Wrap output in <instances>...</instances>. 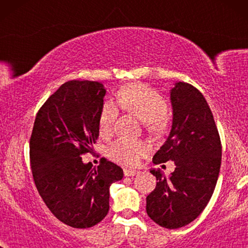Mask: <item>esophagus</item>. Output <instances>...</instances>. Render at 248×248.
I'll use <instances>...</instances> for the list:
<instances>
[{"label":"esophagus","mask_w":248,"mask_h":248,"mask_svg":"<svg viewBox=\"0 0 248 248\" xmlns=\"http://www.w3.org/2000/svg\"><path fill=\"white\" fill-rule=\"evenodd\" d=\"M138 174V171L137 170H132V169H124V175L125 176H134V175H137Z\"/></svg>","instance_id":"esophagus-1"}]
</instances>
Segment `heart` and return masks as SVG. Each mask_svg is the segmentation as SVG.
Returning <instances> with one entry per match:
<instances>
[{
    "instance_id": "heart-1",
    "label": "heart",
    "mask_w": 248,
    "mask_h": 248,
    "mask_svg": "<svg viewBox=\"0 0 248 248\" xmlns=\"http://www.w3.org/2000/svg\"><path fill=\"white\" fill-rule=\"evenodd\" d=\"M116 103L122 109L133 114L144 122L145 130L160 133L167 126L168 105L158 91L142 83L122 87L116 94ZM117 118V108L110 101L101 107L98 118V130L101 138H109ZM149 151L143 141L118 139L108 148L107 154L114 161L125 166H135Z\"/></svg>"
}]
</instances>
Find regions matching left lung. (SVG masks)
I'll return each instance as SVG.
<instances>
[{
	"mask_svg": "<svg viewBox=\"0 0 248 248\" xmlns=\"http://www.w3.org/2000/svg\"><path fill=\"white\" fill-rule=\"evenodd\" d=\"M170 99V134L152 161L172 160L176 168L168 178L150 170L158 183L147 196V213L159 226L177 229L198 218L211 199L221 165V141L212 111L195 87L176 83Z\"/></svg>",
	"mask_w": 248,
	"mask_h": 248,
	"instance_id": "1",
	"label": "left lung"
}]
</instances>
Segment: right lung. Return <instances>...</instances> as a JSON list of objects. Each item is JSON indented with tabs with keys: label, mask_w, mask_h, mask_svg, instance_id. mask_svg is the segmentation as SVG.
Wrapping results in <instances>:
<instances>
[{
	"label": "right lung",
	"mask_w": 248,
	"mask_h": 248,
	"mask_svg": "<svg viewBox=\"0 0 248 248\" xmlns=\"http://www.w3.org/2000/svg\"><path fill=\"white\" fill-rule=\"evenodd\" d=\"M106 90L97 81L63 83L39 108L29 142L33 182L50 212L73 228H90L109 210V187L123 169L103 158L83 164L99 137Z\"/></svg>",
	"instance_id": "right-lung-1"
}]
</instances>
